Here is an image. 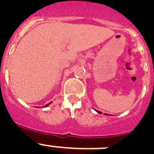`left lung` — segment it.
Returning a JSON list of instances; mask_svg holds the SVG:
<instances>
[{
	"label": "left lung",
	"mask_w": 154,
	"mask_h": 154,
	"mask_svg": "<svg viewBox=\"0 0 154 154\" xmlns=\"http://www.w3.org/2000/svg\"><path fill=\"white\" fill-rule=\"evenodd\" d=\"M95 111H96L98 113V114H101V111H97V110H95ZM105 115H107V114H105Z\"/></svg>",
	"instance_id": "left-lung-1"
}]
</instances>
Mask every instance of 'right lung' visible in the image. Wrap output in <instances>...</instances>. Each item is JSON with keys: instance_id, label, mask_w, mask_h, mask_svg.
<instances>
[{"instance_id": "1", "label": "right lung", "mask_w": 154, "mask_h": 154, "mask_svg": "<svg viewBox=\"0 0 154 154\" xmlns=\"http://www.w3.org/2000/svg\"><path fill=\"white\" fill-rule=\"evenodd\" d=\"M51 103H52V102H49V104H47V105H45V106H43V107H47L48 105H49V104H51Z\"/></svg>"}]
</instances>
